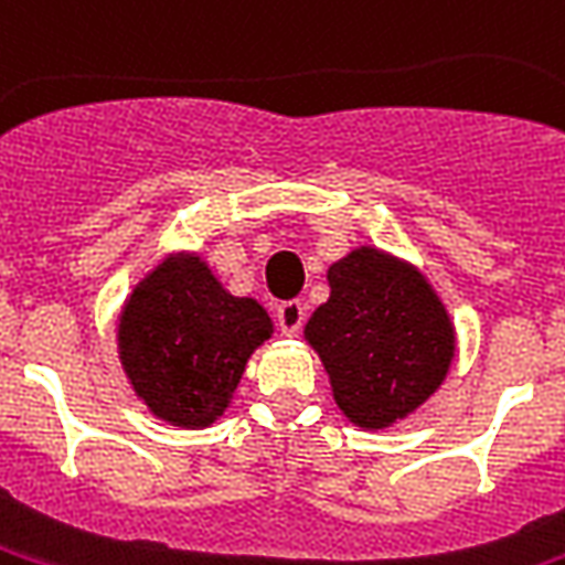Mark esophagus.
I'll return each instance as SVG.
<instances>
[{
  "label": "esophagus",
  "instance_id": "34e87169",
  "mask_svg": "<svg viewBox=\"0 0 565 565\" xmlns=\"http://www.w3.org/2000/svg\"><path fill=\"white\" fill-rule=\"evenodd\" d=\"M275 317H278V329L284 335H299V329L305 323V308L299 299H290V302H281L275 308Z\"/></svg>",
  "mask_w": 565,
  "mask_h": 565
}]
</instances>
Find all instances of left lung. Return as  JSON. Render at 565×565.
Wrapping results in <instances>:
<instances>
[{"label":"left lung","mask_w":565,"mask_h":565,"mask_svg":"<svg viewBox=\"0 0 565 565\" xmlns=\"http://www.w3.org/2000/svg\"><path fill=\"white\" fill-rule=\"evenodd\" d=\"M329 302L305 338L332 380V395L359 428H388L431 398L455 356V329L431 284L377 248L329 266Z\"/></svg>","instance_id":"8db88e82"}]
</instances>
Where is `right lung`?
I'll return each mask as SVG.
<instances>
[{
	"label": "right lung",
	"instance_id": "right-lung-1",
	"mask_svg": "<svg viewBox=\"0 0 565 565\" xmlns=\"http://www.w3.org/2000/svg\"><path fill=\"white\" fill-rule=\"evenodd\" d=\"M271 335L260 302L230 296L200 257H170L134 287L119 359L158 419L206 428L227 411L250 353Z\"/></svg>",
	"mask_w": 565,
	"mask_h": 565
}]
</instances>
